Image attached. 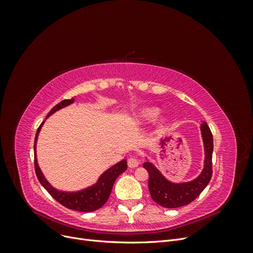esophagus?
I'll return each instance as SVG.
<instances>
[{
	"mask_svg": "<svg viewBox=\"0 0 253 253\" xmlns=\"http://www.w3.org/2000/svg\"><path fill=\"white\" fill-rule=\"evenodd\" d=\"M139 165V159L137 157H129L127 159V166L129 168H136Z\"/></svg>",
	"mask_w": 253,
	"mask_h": 253,
	"instance_id": "1",
	"label": "esophagus"
}]
</instances>
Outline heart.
Here are the masks:
<instances>
[{
  "label": "heart",
  "instance_id": "heart-1",
  "mask_svg": "<svg viewBox=\"0 0 253 253\" xmlns=\"http://www.w3.org/2000/svg\"><path fill=\"white\" fill-rule=\"evenodd\" d=\"M158 114H159V109L157 108H145L137 113V115L134 118V121L137 125L144 124V122H148V121H151L152 119H154ZM166 124H167V119L165 117H162L157 122V126L158 128H162L166 126Z\"/></svg>",
  "mask_w": 253,
  "mask_h": 253
}]
</instances>
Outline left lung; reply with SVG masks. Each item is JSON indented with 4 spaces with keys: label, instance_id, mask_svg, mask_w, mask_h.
Here are the masks:
<instances>
[{
    "label": "left lung",
    "instance_id": "8db88e82",
    "mask_svg": "<svg viewBox=\"0 0 253 253\" xmlns=\"http://www.w3.org/2000/svg\"><path fill=\"white\" fill-rule=\"evenodd\" d=\"M201 132L205 150L204 169L193 180L172 182L152 163H143V168L149 172V191L152 200L165 208H178L192 203L203 192L212 177L213 137L206 122L201 126Z\"/></svg>",
    "mask_w": 253,
    "mask_h": 253
}]
</instances>
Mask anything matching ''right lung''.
<instances>
[{"label": "right lung", "mask_w": 253, "mask_h": 253, "mask_svg": "<svg viewBox=\"0 0 253 253\" xmlns=\"http://www.w3.org/2000/svg\"><path fill=\"white\" fill-rule=\"evenodd\" d=\"M75 101V99H66V100L61 101L58 103L56 106L50 110L48 113L47 117L48 118L50 115H52L55 112L65 108V106L71 105ZM44 124V121L39 126L36 134V138H35V145H34V150H35V170L37 177L41 182V185L45 188V190L55 198V200L60 203L61 205H63L66 208L75 210V211H80V212H91L98 210L99 208L108 202L110 194L112 192V188L115 180L118 177V176L124 173L127 169V165H126V160L124 159L121 162L117 163L116 165H114L111 167L110 169L106 170L101 174L100 177L98 178L97 182L93 186H89L85 189L80 190V191H76V192H65V191H60L57 190L56 188H53L50 183L47 181V179L45 178V176L43 175L39 165H38V160H37V140H38V136H39V133L41 131V127Z\"/></svg>", "instance_id": "1"}]
</instances>
